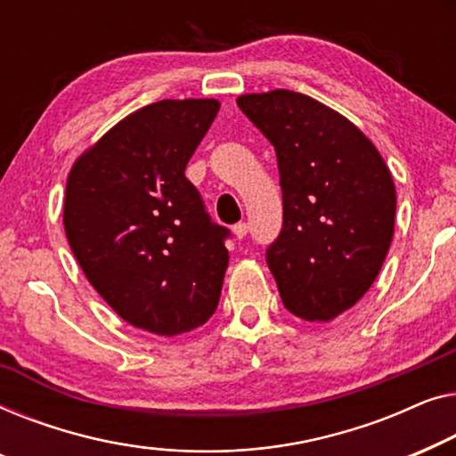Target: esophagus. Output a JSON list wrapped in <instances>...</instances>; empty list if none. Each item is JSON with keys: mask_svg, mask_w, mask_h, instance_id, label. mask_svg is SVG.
Masks as SVG:
<instances>
[{"mask_svg": "<svg viewBox=\"0 0 456 456\" xmlns=\"http://www.w3.org/2000/svg\"><path fill=\"white\" fill-rule=\"evenodd\" d=\"M248 229H249L248 223H237V225H233V233L237 240H243V237L248 235Z\"/></svg>", "mask_w": 456, "mask_h": 456, "instance_id": "34e87169", "label": "esophagus"}]
</instances>
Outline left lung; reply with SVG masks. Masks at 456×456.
Instances as JSON below:
<instances>
[{"instance_id":"left-lung-1","label":"left lung","mask_w":456,"mask_h":456,"mask_svg":"<svg viewBox=\"0 0 456 456\" xmlns=\"http://www.w3.org/2000/svg\"><path fill=\"white\" fill-rule=\"evenodd\" d=\"M237 105L274 146L283 227L266 265L283 305L329 322L363 297L395 231L393 175L343 115L293 91L241 94Z\"/></svg>"}]
</instances>
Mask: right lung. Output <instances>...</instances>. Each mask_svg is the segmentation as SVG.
Returning a JSON list of instances; mask_svg holds the SVG:
<instances>
[{"label":"right lung","mask_w":456,"mask_h":456,"mask_svg":"<svg viewBox=\"0 0 456 456\" xmlns=\"http://www.w3.org/2000/svg\"><path fill=\"white\" fill-rule=\"evenodd\" d=\"M219 101H159L127 115L72 167L63 227L86 279L126 322L182 335L213 316L229 265L185 167Z\"/></svg>","instance_id":"obj_1"}]
</instances>
